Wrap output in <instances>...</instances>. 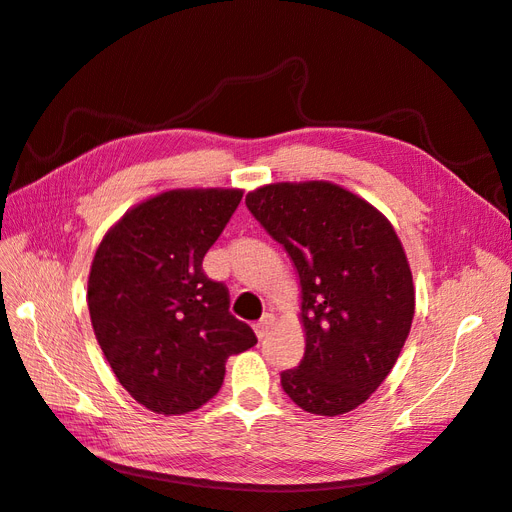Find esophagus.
I'll return each instance as SVG.
<instances>
[{"instance_id":"esophagus-1","label":"esophagus","mask_w":512,"mask_h":512,"mask_svg":"<svg viewBox=\"0 0 512 512\" xmlns=\"http://www.w3.org/2000/svg\"><path fill=\"white\" fill-rule=\"evenodd\" d=\"M272 324H274V316H272V313H264V316H261V320L255 322V333H257V337L264 339V337L268 335V331L272 329Z\"/></svg>"}]
</instances>
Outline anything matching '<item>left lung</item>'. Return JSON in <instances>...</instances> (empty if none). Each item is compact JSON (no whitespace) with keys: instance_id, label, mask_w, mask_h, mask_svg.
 <instances>
[{"instance_id":"obj_1","label":"left lung","mask_w":512,"mask_h":512,"mask_svg":"<svg viewBox=\"0 0 512 512\" xmlns=\"http://www.w3.org/2000/svg\"><path fill=\"white\" fill-rule=\"evenodd\" d=\"M246 207L292 257L303 290L305 357L281 372L283 391L307 413L357 409L396 365L415 313L396 231L329 181L270 183Z\"/></svg>"}]
</instances>
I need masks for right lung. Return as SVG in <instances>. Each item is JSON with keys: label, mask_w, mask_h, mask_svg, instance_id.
I'll use <instances>...</instances> for the list:
<instances>
[{"label": "right lung", "mask_w": 512, "mask_h": 512, "mask_svg": "<svg viewBox=\"0 0 512 512\" xmlns=\"http://www.w3.org/2000/svg\"><path fill=\"white\" fill-rule=\"evenodd\" d=\"M242 190H168L136 205L101 240L88 277L97 342L127 393L153 413L212 400L225 363L257 344L229 311V290L203 257Z\"/></svg>", "instance_id": "add662e5"}]
</instances>
